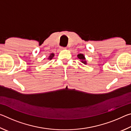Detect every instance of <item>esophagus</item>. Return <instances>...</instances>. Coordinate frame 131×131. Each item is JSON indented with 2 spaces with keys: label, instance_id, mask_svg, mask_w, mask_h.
Segmentation results:
<instances>
[{
  "label": "esophagus",
  "instance_id": "1",
  "mask_svg": "<svg viewBox=\"0 0 131 131\" xmlns=\"http://www.w3.org/2000/svg\"><path fill=\"white\" fill-rule=\"evenodd\" d=\"M61 50H65L66 49V47H61Z\"/></svg>",
  "mask_w": 131,
  "mask_h": 131
}]
</instances>
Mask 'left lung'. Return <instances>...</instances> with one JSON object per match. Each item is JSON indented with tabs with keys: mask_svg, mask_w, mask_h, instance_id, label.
Instances as JSON below:
<instances>
[{
	"mask_svg": "<svg viewBox=\"0 0 131 131\" xmlns=\"http://www.w3.org/2000/svg\"><path fill=\"white\" fill-rule=\"evenodd\" d=\"M77 57H78V58H79L80 59H81V60L82 61L81 62H83V63H84V64L87 63H86V61H84V60H85V58H84L83 54H79L78 55H77Z\"/></svg>",
	"mask_w": 131,
	"mask_h": 131,
	"instance_id": "8db88e82",
	"label": "left lung"
}]
</instances>
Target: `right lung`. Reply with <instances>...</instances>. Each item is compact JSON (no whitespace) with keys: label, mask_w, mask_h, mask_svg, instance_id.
<instances>
[{"label":"right lung","mask_w":131,"mask_h":131,"mask_svg":"<svg viewBox=\"0 0 131 131\" xmlns=\"http://www.w3.org/2000/svg\"><path fill=\"white\" fill-rule=\"evenodd\" d=\"M54 54H51V55H50V57H49V58H48V59H51L53 57H54Z\"/></svg>","instance_id":"add662e5"}]
</instances>
